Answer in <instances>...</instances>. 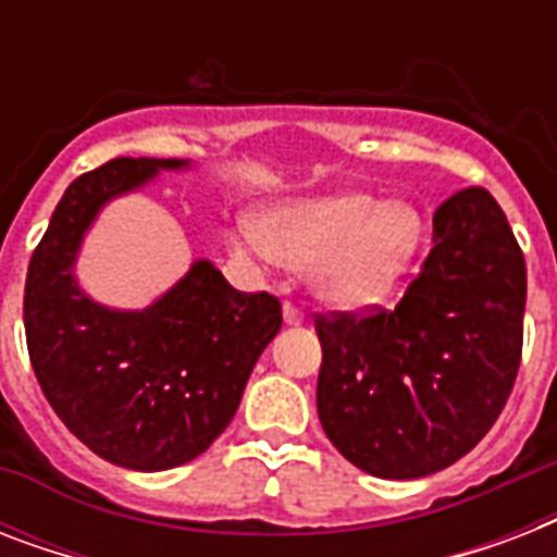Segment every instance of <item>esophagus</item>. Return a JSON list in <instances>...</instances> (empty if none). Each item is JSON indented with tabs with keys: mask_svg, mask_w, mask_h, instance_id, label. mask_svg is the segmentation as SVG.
Segmentation results:
<instances>
[{
	"mask_svg": "<svg viewBox=\"0 0 557 557\" xmlns=\"http://www.w3.org/2000/svg\"><path fill=\"white\" fill-rule=\"evenodd\" d=\"M283 318H286L288 326H300V323H304V312H300V306L295 304L283 306Z\"/></svg>",
	"mask_w": 557,
	"mask_h": 557,
	"instance_id": "1",
	"label": "esophagus"
}]
</instances>
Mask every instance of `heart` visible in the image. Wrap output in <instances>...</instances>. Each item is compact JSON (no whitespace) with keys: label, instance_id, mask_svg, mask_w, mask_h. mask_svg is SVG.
<instances>
[{"label":"heart","instance_id":"heart-1","mask_svg":"<svg viewBox=\"0 0 557 557\" xmlns=\"http://www.w3.org/2000/svg\"><path fill=\"white\" fill-rule=\"evenodd\" d=\"M424 236L422 213L401 199L335 193L292 201L269 225L239 219L236 239L262 262L312 265V283L335 306H367L396 286Z\"/></svg>","mask_w":557,"mask_h":557}]
</instances>
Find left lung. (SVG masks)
Listing matches in <instances>:
<instances>
[{
	"label": "left lung",
	"instance_id": "left-lung-1",
	"mask_svg": "<svg viewBox=\"0 0 557 557\" xmlns=\"http://www.w3.org/2000/svg\"><path fill=\"white\" fill-rule=\"evenodd\" d=\"M523 309L527 262L506 213L483 187L454 193L393 309L314 314L318 416L332 445L384 480L454 466L509 401Z\"/></svg>",
	"mask_w": 557,
	"mask_h": 557
}]
</instances>
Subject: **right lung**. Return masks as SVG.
I'll return each mask as SVG.
<instances>
[{"label":"right lung","mask_w":557,"mask_h":557,"mask_svg":"<svg viewBox=\"0 0 557 557\" xmlns=\"http://www.w3.org/2000/svg\"><path fill=\"white\" fill-rule=\"evenodd\" d=\"M178 168L187 161L112 159L74 178L25 277V341L48 405L86 448L133 471L205 454L283 326L277 297L236 292L208 260L144 312H115L77 288L72 262L95 213Z\"/></svg>","instance_id":"1"}]
</instances>
